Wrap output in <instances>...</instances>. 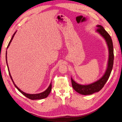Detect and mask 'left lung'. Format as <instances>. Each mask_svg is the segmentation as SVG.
<instances>
[{"mask_svg":"<svg viewBox=\"0 0 122 122\" xmlns=\"http://www.w3.org/2000/svg\"><path fill=\"white\" fill-rule=\"evenodd\" d=\"M98 28L97 31L99 32L103 38H104L107 44L109 49V59L108 67L105 72V74L103 75L101 79H100L97 81L88 85H81L75 82L71 78V82L72 87L77 93L83 95H91L96 92H98L100 91L104 86L105 84L108 80L110 76V73L112 71L113 60H114V54H113V47L112 41L111 36L108 34L105 29L101 25H98L97 26Z\"/></svg>","mask_w":122,"mask_h":122,"instance_id":"8db88e82","label":"left lung"}]
</instances>
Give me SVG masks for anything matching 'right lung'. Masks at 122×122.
<instances>
[{"instance_id":"obj_1","label":"right lung","mask_w":122,"mask_h":122,"mask_svg":"<svg viewBox=\"0 0 122 122\" xmlns=\"http://www.w3.org/2000/svg\"><path fill=\"white\" fill-rule=\"evenodd\" d=\"M16 32V31L15 32L14 34V35H13L12 38V39H10V42H9V44H8V47H7V48H8L9 47V46H10V43H11V42H12V40H13V38H14V36L15 35ZM6 54H7V52H6V61L7 66H8V71H9V75H10V77L11 79H12V81H13L14 84L15 86V87L17 88L18 90L20 92H21V93L23 95H24L25 97H26L27 98H29V99H31V100L42 99H44V98H45L47 97V96L49 95V94H50V92H51V88H52V84H51V83H50V86H49L48 87V88H47V89L45 91H44V92H42V93H41L37 94H26V93H24V92H22V91H21V90L19 89V88H18V87L16 86V84H15L14 82L13 81V79H12V76H11L10 74V71H9V67H8V62H7V56H6Z\"/></svg>"}]
</instances>
